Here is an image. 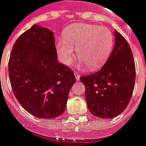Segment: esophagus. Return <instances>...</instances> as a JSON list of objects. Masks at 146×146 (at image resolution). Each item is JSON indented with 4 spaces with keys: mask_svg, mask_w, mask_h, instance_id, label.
<instances>
[{
    "mask_svg": "<svg viewBox=\"0 0 146 146\" xmlns=\"http://www.w3.org/2000/svg\"><path fill=\"white\" fill-rule=\"evenodd\" d=\"M74 75H75V77H76V80H77V81H79V79H80V74L77 73V72H75V73H74Z\"/></svg>",
    "mask_w": 146,
    "mask_h": 146,
    "instance_id": "obj_1",
    "label": "esophagus"
}]
</instances>
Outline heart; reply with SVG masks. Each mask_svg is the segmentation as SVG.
<instances>
[{
    "mask_svg": "<svg viewBox=\"0 0 146 146\" xmlns=\"http://www.w3.org/2000/svg\"><path fill=\"white\" fill-rule=\"evenodd\" d=\"M56 46L64 65H71L75 57L74 47L80 64H86L89 69L95 70L108 60L113 47V36L106 27L79 24L67 28L64 38L57 40Z\"/></svg>",
    "mask_w": 146,
    "mask_h": 146,
    "instance_id": "obj_1",
    "label": "heart"
}]
</instances>
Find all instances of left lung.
Returning <instances> with one entry per match:
<instances>
[{
  "label": "left lung",
  "mask_w": 146,
  "mask_h": 146,
  "mask_svg": "<svg viewBox=\"0 0 146 146\" xmlns=\"http://www.w3.org/2000/svg\"><path fill=\"white\" fill-rule=\"evenodd\" d=\"M115 45L101 70L80 77L86 86V101L91 113L110 119L127 107L134 88L135 64L126 40L114 31Z\"/></svg>",
  "instance_id": "left-lung-1"
}]
</instances>
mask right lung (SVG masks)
Here are the masks:
<instances>
[{"label": "right lung", "mask_w": 146, "mask_h": 146, "mask_svg": "<svg viewBox=\"0 0 146 146\" xmlns=\"http://www.w3.org/2000/svg\"><path fill=\"white\" fill-rule=\"evenodd\" d=\"M9 74L19 103L38 118L62 114L76 81L73 71L57 60L53 33L38 25L22 33L13 44Z\"/></svg>", "instance_id": "1"}]
</instances>
